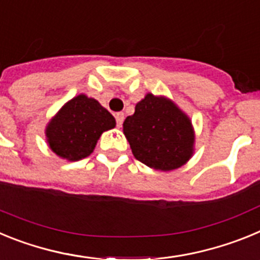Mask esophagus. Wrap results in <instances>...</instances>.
<instances>
[{"label":"esophagus","mask_w":260,"mask_h":260,"mask_svg":"<svg viewBox=\"0 0 260 260\" xmlns=\"http://www.w3.org/2000/svg\"><path fill=\"white\" fill-rule=\"evenodd\" d=\"M116 123H117V126H118V127H121V126H122V122H123V119H125V116H123V113H121V112H119V113H116Z\"/></svg>","instance_id":"34e87169"}]
</instances>
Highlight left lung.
Wrapping results in <instances>:
<instances>
[{
    "instance_id": "left-lung-1",
    "label": "left lung",
    "mask_w": 260,
    "mask_h": 260,
    "mask_svg": "<svg viewBox=\"0 0 260 260\" xmlns=\"http://www.w3.org/2000/svg\"><path fill=\"white\" fill-rule=\"evenodd\" d=\"M133 155L147 167L173 171L192 155L194 132L189 117L171 100L148 93L123 122Z\"/></svg>"
}]
</instances>
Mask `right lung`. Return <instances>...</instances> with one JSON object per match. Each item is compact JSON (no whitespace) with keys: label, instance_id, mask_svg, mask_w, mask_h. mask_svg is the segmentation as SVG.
Segmentation results:
<instances>
[{"label":"right lung","instance_id":"add662e5","mask_svg":"<svg viewBox=\"0 0 260 260\" xmlns=\"http://www.w3.org/2000/svg\"><path fill=\"white\" fill-rule=\"evenodd\" d=\"M116 126V119L95 99L79 95L66 103L47 127L53 152L78 161L92 152L104 132Z\"/></svg>","mask_w":260,"mask_h":260}]
</instances>
